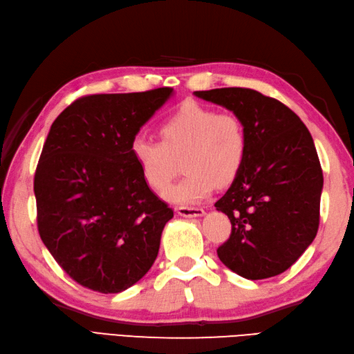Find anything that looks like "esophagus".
<instances>
[{"instance_id": "1", "label": "esophagus", "mask_w": 354, "mask_h": 354, "mask_svg": "<svg viewBox=\"0 0 354 354\" xmlns=\"http://www.w3.org/2000/svg\"><path fill=\"white\" fill-rule=\"evenodd\" d=\"M176 211L178 215H182V217H187V218H192V217H203L205 211L201 207H187V206H178L176 207Z\"/></svg>"}]
</instances>
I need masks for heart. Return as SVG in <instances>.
Wrapping results in <instances>:
<instances>
[{"instance_id":"1","label":"heart","mask_w":354,"mask_h":354,"mask_svg":"<svg viewBox=\"0 0 354 354\" xmlns=\"http://www.w3.org/2000/svg\"><path fill=\"white\" fill-rule=\"evenodd\" d=\"M162 142L136 137L129 147L134 163L149 187L162 191L176 174L183 156L186 172L163 194L172 203L196 205L211 196L215 185H227L241 171L248 134L240 118L186 100L160 125Z\"/></svg>"}]
</instances>
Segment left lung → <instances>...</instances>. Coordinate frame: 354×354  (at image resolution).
<instances>
[{"label": "left lung", "instance_id": "obj_1", "mask_svg": "<svg viewBox=\"0 0 354 354\" xmlns=\"http://www.w3.org/2000/svg\"><path fill=\"white\" fill-rule=\"evenodd\" d=\"M227 108L248 134L243 168L215 207L230 225L220 261L248 279L277 277L315 240L319 227L322 169L312 134L290 108L250 88L196 91Z\"/></svg>", "mask_w": 354, "mask_h": 354}]
</instances>
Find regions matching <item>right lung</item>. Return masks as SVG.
I'll list each match as a JSON object with an SVG mask.
<instances>
[{
	"label": "right lung",
	"mask_w": 354,
	"mask_h": 354,
	"mask_svg": "<svg viewBox=\"0 0 354 354\" xmlns=\"http://www.w3.org/2000/svg\"><path fill=\"white\" fill-rule=\"evenodd\" d=\"M172 91L79 97L42 147L33 183L41 240L71 279L95 292L119 293L145 275L174 217L129 154Z\"/></svg>",
	"instance_id": "1"
}]
</instances>
